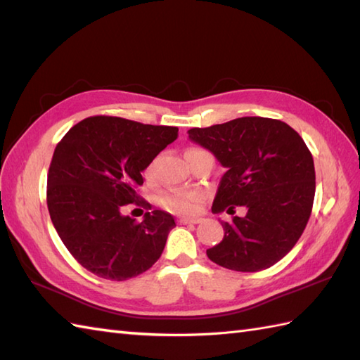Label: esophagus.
<instances>
[{
    "mask_svg": "<svg viewBox=\"0 0 360 360\" xmlns=\"http://www.w3.org/2000/svg\"><path fill=\"white\" fill-rule=\"evenodd\" d=\"M179 222L180 224H194V225H197V224H202L203 219L202 217H181Z\"/></svg>",
    "mask_w": 360,
    "mask_h": 360,
    "instance_id": "esophagus-1",
    "label": "esophagus"
}]
</instances>
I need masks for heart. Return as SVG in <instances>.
I'll list each match as a JSON object with an SVG mask.
<instances>
[{"label": "heart", "mask_w": 360, "mask_h": 360, "mask_svg": "<svg viewBox=\"0 0 360 360\" xmlns=\"http://www.w3.org/2000/svg\"><path fill=\"white\" fill-rule=\"evenodd\" d=\"M161 205L175 212H195L202 205V193L199 191H179L161 197Z\"/></svg>", "instance_id": "b5f03b06"}]
</instances>
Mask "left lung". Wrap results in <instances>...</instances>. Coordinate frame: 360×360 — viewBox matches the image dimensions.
<instances>
[{"mask_svg":"<svg viewBox=\"0 0 360 360\" xmlns=\"http://www.w3.org/2000/svg\"><path fill=\"white\" fill-rule=\"evenodd\" d=\"M188 134L226 169L211 211H247L221 222L224 239L208 248V258L236 272H259L283 259L303 234L315 195L314 160L303 138L285 122L261 116Z\"/></svg>","mask_w":360,"mask_h":360,"instance_id":"left-lung-1","label":"left lung"}]
</instances>
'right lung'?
<instances>
[{
	"mask_svg": "<svg viewBox=\"0 0 360 360\" xmlns=\"http://www.w3.org/2000/svg\"><path fill=\"white\" fill-rule=\"evenodd\" d=\"M177 135L171 126L91 116L57 144L48 172L49 216L68 252L91 274L124 281L163 253L175 226L169 212L153 210L136 222L122 208L138 200L141 172Z\"/></svg>",
	"mask_w": 360,
	"mask_h": 360,
	"instance_id": "add662e5",
	"label": "right lung"
}]
</instances>
